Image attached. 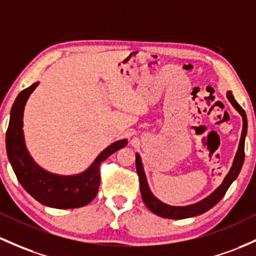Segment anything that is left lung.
Returning a JSON list of instances; mask_svg holds the SVG:
<instances>
[{"instance_id": "1", "label": "left lung", "mask_w": 256, "mask_h": 256, "mask_svg": "<svg viewBox=\"0 0 256 256\" xmlns=\"http://www.w3.org/2000/svg\"><path fill=\"white\" fill-rule=\"evenodd\" d=\"M227 98H228V100L231 102V104L234 106L236 110L242 115L243 118L242 136H240V146H238V150L237 153H236V156H234V160H233L231 169H230L228 174H227L226 178H224L222 184L216 188L212 194L208 196L206 198H204L203 200L198 202V203L196 204H192V206H172L160 202L159 199L156 198V196H153V193L150 192V187H148V184H147V178H146L144 170H143L141 156H140L138 154H136V170L140 178V190H141L142 199L152 212H154V214L158 216H162V218H174V220H181V218H193V216L204 214V212L212 209V206H215L216 204L222 199V196L226 194L227 190H228V187L231 186L232 182L237 178L238 175H240V169H242L243 162H244V142H246L248 122H246V112L243 110L242 106L236 102L234 97H233L231 91L227 92Z\"/></svg>"}]
</instances>
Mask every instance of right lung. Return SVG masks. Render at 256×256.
Here are the masks:
<instances>
[{
	"instance_id": "obj_1",
	"label": "right lung",
	"mask_w": 256,
	"mask_h": 256,
	"mask_svg": "<svg viewBox=\"0 0 256 256\" xmlns=\"http://www.w3.org/2000/svg\"><path fill=\"white\" fill-rule=\"evenodd\" d=\"M38 82L23 90L14 100L6 134L7 156L16 178L24 190L44 206L56 209H74L88 204L97 196L100 182V165L109 156L128 144L120 140L106 147L88 169L74 176H60L44 170L26 150L23 132V114L26 100Z\"/></svg>"
}]
</instances>
